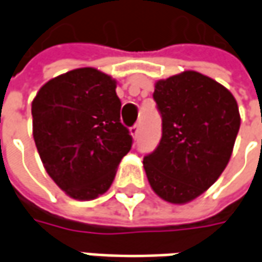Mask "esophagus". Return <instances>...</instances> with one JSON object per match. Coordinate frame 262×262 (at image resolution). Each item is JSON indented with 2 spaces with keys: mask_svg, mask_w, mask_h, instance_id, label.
<instances>
[{
  "mask_svg": "<svg viewBox=\"0 0 262 262\" xmlns=\"http://www.w3.org/2000/svg\"><path fill=\"white\" fill-rule=\"evenodd\" d=\"M139 132H140V126L135 125L133 127H130V135L133 136V139H137L139 136Z\"/></svg>",
  "mask_w": 262,
  "mask_h": 262,
  "instance_id": "1",
  "label": "esophagus"
}]
</instances>
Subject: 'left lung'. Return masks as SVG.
<instances>
[{
    "label": "left lung",
    "mask_w": 262,
    "mask_h": 262,
    "mask_svg": "<svg viewBox=\"0 0 262 262\" xmlns=\"http://www.w3.org/2000/svg\"><path fill=\"white\" fill-rule=\"evenodd\" d=\"M163 136L143 160L148 184L165 202L184 205L217 181L230 161L240 112L226 86L187 70L156 81Z\"/></svg>",
    "instance_id": "left-lung-1"
}]
</instances>
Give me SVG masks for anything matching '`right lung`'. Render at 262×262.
Instances as JSON below:
<instances>
[{"instance_id":"obj_1","label":"right lung","mask_w":262,"mask_h":262,"mask_svg":"<svg viewBox=\"0 0 262 262\" xmlns=\"http://www.w3.org/2000/svg\"><path fill=\"white\" fill-rule=\"evenodd\" d=\"M32 118L43 167L66 195L91 201L108 191L132 147L115 78L94 67L57 75L33 98Z\"/></svg>"}]
</instances>
